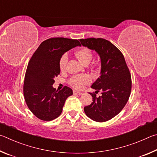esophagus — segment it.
I'll return each instance as SVG.
<instances>
[{"label":"esophagus","instance_id":"esophagus-1","mask_svg":"<svg viewBox=\"0 0 157 157\" xmlns=\"http://www.w3.org/2000/svg\"><path fill=\"white\" fill-rule=\"evenodd\" d=\"M73 93L74 94H78V95H81L83 94V92H78V91H75V90H74L73 91Z\"/></svg>","mask_w":157,"mask_h":157}]
</instances>
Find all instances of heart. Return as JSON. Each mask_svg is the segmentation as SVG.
<instances>
[{"instance_id": "1", "label": "heart", "mask_w": 157, "mask_h": 157, "mask_svg": "<svg viewBox=\"0 0 157 157\" xmlns=\"http://www.w3.org/2000/svg\"><path fill=\"white\" fill-rule=\"evenodd\" d=\"M75 56L79 61L84 65H87L90 62L92 54L91 51L87 48H82L79 49L75 52ZM68 58L66 54H63L61 56L59 61V67L61 71H64L66 68ZM92 81L91 77L87 74H80V75H76L71 77L69 81V83L71 86H72L75 89L83 88L85 85L88 84Z\"/></svg>"}]
</instances>
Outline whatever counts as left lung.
I'll return each instance as SVG.
<instances>
[{"label": "left lung", "mask_w": 157, "mask_h": 157, "mask_svg": "<svg viewBox=\"0 0 157 157\" xmlns=\"http://www.w3.org/2000/svg\"><path fill=\"white\" fill-rule=\"evenodd\" d=\"M80 41L97 52L101 62V75L92 85L96 92L90 93L93 102L85 107L84 112L94 121L105 122L117 116L128 102L132 90L130 70L121 52L109 40L90 38ZM100 91L102 95L97 98Z\"/></svg>", "instance_id": "obj_1"}]
</instances>
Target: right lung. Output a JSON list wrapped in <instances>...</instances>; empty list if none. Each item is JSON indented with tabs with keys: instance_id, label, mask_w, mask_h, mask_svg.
<instances>
[{
	"instance_id": "obj_1",
	"label": "right lung",
	"mask_w": 157,
	"mask_h": 157,
	"mask_svg": "<svg viewBox=\"0 0 157 157\" xmlns=\"http://www.w3.org/2000/svg\"><path fill=\"white\" fill-rule=\"evenodd\" d=\"M81 45L76 39L58 37L44 40L33 54L25 75L23 94L29 110L45 121L59 117L65 100L72 95V90L65 86L60 91L53 88L54 78L60 74L62 55Z\"/></svg>"
}]
</instances>
